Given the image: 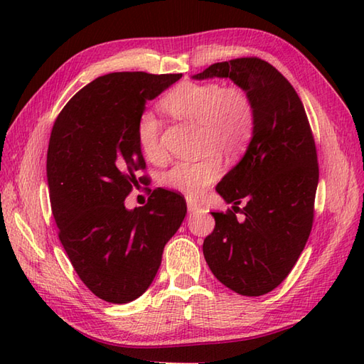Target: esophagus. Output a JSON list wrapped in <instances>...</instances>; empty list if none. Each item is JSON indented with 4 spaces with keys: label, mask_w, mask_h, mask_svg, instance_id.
Listing matches in <instances>:
<instances>
[{
    "label": "esophagus",
    "mask_w": 364,
    "mask_h": 364,
    "mask_svg": "<svg viewBox=\"0 0 364 364\" xmlns=\"http://www.w3.org/2000/svg\"><path fill=\"white\" fill-rule=\"evenodd\" d=\"M186 205H188V211L189 213H196V211L200 210V203L197 202V200L191 198V197L186 198Z\"/></svg>",
    "instance_id": "esophagus-1"
}]
</instances>
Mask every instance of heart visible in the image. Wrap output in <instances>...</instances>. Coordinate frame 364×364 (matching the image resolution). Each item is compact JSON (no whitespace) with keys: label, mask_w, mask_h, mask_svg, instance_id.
<instances>
[{"label":"heart","mask_w":364,"mask_h":364,"mask_svg":"<svg viewBox=\"0 0 364 364\" xmlns=\"http://www.w3.org/2000/svg\"><path fill=\"white\" fill-rule=\"evenodd\" d=\"M161 106L175 119L197 123L200 128L198 146L206 151L203 156L178 161L161 176L166 188L197 197L219 178V154L235 159L249 146L257 123L255 105L250 95L237 86L186 81L170 90L161 100ZM136 139L145 158H162L161 122L151 111H144L137 117Z\"/></svg>","instance_id":"1"}]
</instances>
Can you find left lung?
<instances>
[{
  "mask_svg": "<svg viewBox=\"0 0 364 364\" xmlns=\"http://www.w3.org/2000/svg\"><path fill=\"white\" fill-rule=\"evenodd\" d=\"M214 76L230 78L250 95L257 123L242 159L215 188L235 211L211 213L215 227L203 241V255L220 283L257 297L275 289L305 249L319 181L318 154L305 107L275 67L259 58H239L192 78ZM239 210L244 221L235 218Z\"/></svg>",
  "mask_w": 364,
  "mask_h": 364,
  "instance_id": "1",
  "label": "left lung"
}]
</instances>
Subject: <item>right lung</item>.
Listing matches in <instances>:
<instances>
[{
    "label": "right lung",
    "mask_w": 364,
    "mask_h": 364,
    "mask_svg": "<svg viewBox=\"0 0 364 364\" xmlns=\"http://www.w3.org/2000/svg\"><path fill=\"white\" fill-rule=\"evenodd\" d=\"M181 76H100L64 106L51 129L46 178L60 244L82 283L109 304H128L149 289L186 215V202L159 188L145 206L125 208L145 180L136 176L145 168L137 117Z\"/></svg>",
    "instance_id": "obj_1"
}]
</instances>
